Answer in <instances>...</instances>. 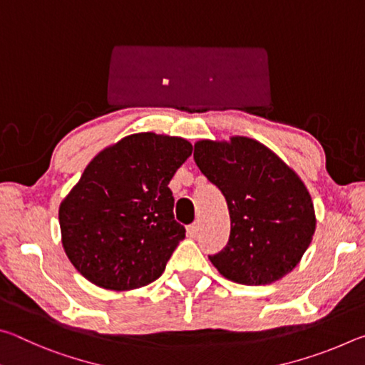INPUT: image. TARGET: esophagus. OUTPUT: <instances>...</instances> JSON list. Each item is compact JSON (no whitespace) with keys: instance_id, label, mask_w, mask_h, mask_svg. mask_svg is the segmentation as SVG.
I'll return each instance as SVG.
<instances>
[{"instance_id":"34e87169","label":"esophagus","mask_w":365,"mask_h":365,"mask_svg":"<svg viewBox=\"0 0 365 365\" xmlns=\"http://www.w3.org/2000/svg\"><path fill=\"white\" fill-rule=\"evenodd\" d=\"M187 232L191 238H196L197 233H200V224H197V222H193V224L187 227Z\"/></svg>"}]
</instances>
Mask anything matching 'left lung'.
<instances>
[{"label":"left lung","instance_id":"1","mask_svg":"<svg viewBox=\"0 0 365 365\" xmlns=\"http://www.w3.org/2000/svg\"><path fill=\"white\" fill-rule=\"evenodd\" d=\"M193 158L230 214L227 246L209 256L214 267L242 285H267L289 274L316 232L311 195L294 170L246 137L201 140Z\"/></svg>","mask_w":365,"mask_h":365}]
</instances>
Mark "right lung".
Here are the masks:
<instances>
[{
	"label": "right lung",
	"instance_id": "add662e5",
	"mask_svg": "<svg viewBox=\"0 0 365 365\" xmlns=\"http://www.w3.org/2000/svg\"><path fill=\"white\" fill-rule=\"evenodd\" d=\"M193 146L135 133L96 154L59 206L67 257L86 280L125 292L158 280L185 238L169 182Z\"/></svg>",
	"mask_w": 365,
	"mask_h": 365
}]
</instances>
